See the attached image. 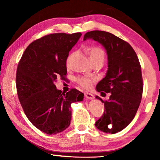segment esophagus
Returning <instances> with one entry per match:
<instances>
[{
    "mask_svg": "<svg viewBox=\"0 0 160 160\" xmlns=\"http://www.w3.org/2000/svg\"><path fill=\"white\" fill-rule=\"evenodd\" d=\"M84 95H85V97L87 98V99H89V100L94 99V98H95V96H94L92 94L89 93V92H85Z\"/></svg>",
    "mask_w": 160,
    "mask_h": 160,
    "instance_id": "34e87169",
    "label": "esophagus"
}]
</instances>
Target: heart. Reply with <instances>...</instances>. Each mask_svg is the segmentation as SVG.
<instances>
[{
	"mask_svg": "<svg viewBox=\"0 0 160 160\" xmlns=\"http://www.w3.org/2000/svg\"><path fill=\"white\" fill-rule=\"evenodd\" d=\"M87 53H88L89 58L92 63L99 62V61L103 62L105 54L104 52L100 48L96 47L89 48L87 50ZM74 56H75V53H73V52H72V53H71L68 56L66 60V65L68 68L71 66L72 61H73L74 58ZM76 82L78 83V85H80L81 87H83V88L89 89L92 87V85L93 80L91 79V78L81 76V77H78L76 78Z\"/></svg>",
	"mask_w": 160,
	"mask_h": 160,
	"instance_id": "1",
	"label": "heart"
}]
</instances>
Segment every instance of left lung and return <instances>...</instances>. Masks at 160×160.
<instances>
[{
	"mask_svg": "<svg viewBox=\"0 0 160 160\" xmlns=\"http://www.w3.org/2000/svg\"><path fill=\"white\" fill-rule=\"evenodd\" d=\"M90 38L101 43L108 55V71L96 89L100 93H111L106 101L95 97L105 107L95 127L104 132L114 134L132 121L139 108L143 87L141 64L132 47L111 32H87L84 41Z\"/></svg>",
	"mask_w": 160,
	"mask_h": 160,
	"instance_id": "obj_1",
	"label": "left lung"
}]
</instances>
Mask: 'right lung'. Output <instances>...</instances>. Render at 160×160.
I'll return each instance as SVG.
<instances>
[{"instance_id": "1", "label": "right lung", "mask_w": 160, "mask_h": 160, "mask_svg": "<svg viewBox=\"0 0 160 160\" xmlns=\"http://www.w3.org/2000/svg\"><path fill=\"white\" fill-rule=\"evenodd\" d=\"M81 36V32L47 35L30 43L19 62L16 85L19 102L30 122L48 135L68 128L71 103L84 98L77 89L65 93L54 85L58 77L66 76L68 53Z\"/></svg>"}]
</instances>
